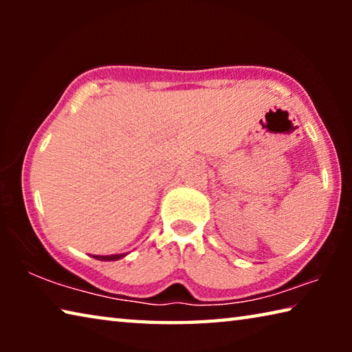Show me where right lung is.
I'll use <instances>...</instances> for the list:
<instances>
[{
  "instance_id": "1",
  "label": "right lung",
  "mask_w": 352,
  "mask_h": 352,
  "mask_svg": "<svg viewBox=\"0 0 352 352\" xmlns=\"http://www.w3.org/2000/svg\"><path fill=\"white\" fill-rule=\"evenodd\" d=\"M124 256H126V254H110V256H94L93 254V258L99 259V261H118V259L124 258Z\"/></svg>"
}]
</instances>
